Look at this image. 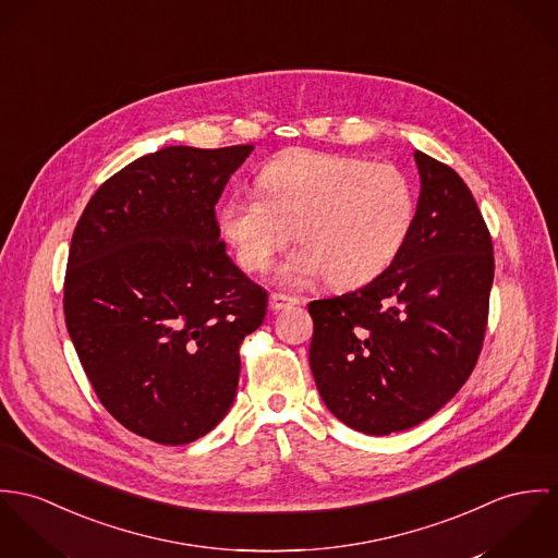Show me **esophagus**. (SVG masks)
<instances>
[{
	"label": "esophagus",
	"instance_id": "34e87169",
	"mask_svg": "<svg viewBox=\"0 0 558 558\" xmlns=\"http://www.w3.org/2000/svg\"><path fill=\"white\" fill-rule=\"evenodd\" d=\"M298 304H300V300L291 298V295H282V293H271L269 295V308L276 310V312L298 306Z\"/></svg>",
	"mask_w": 558,
	"mask_h": 558
}]
</instances>
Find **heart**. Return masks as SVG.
Wrapping results in <instances>:
<instances>
[{
  "label": "heart",
  "instance_id": "heart-1",
  "mask_svg": "<svg viewBox=\"0 0 558 558\" xmlns=\"http://www.w3.org/2000/svg\"><path fill=\"white\" fill-rule=\"evenodd\" d=\"M256 182L260 194H233L220 205L218 229L250 274L267 271L295 229L302 246L278 267L289 287L323 276L338 289L362 287L398 258L415 225L413 184L389 162L289 149Z\"/></svg>",
  "mask_w": 558,
  "mask_h": 558
}]
</instances>
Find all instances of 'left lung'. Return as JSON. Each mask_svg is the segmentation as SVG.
<instances>
[{"mask_svg":"<svg viewBox=\"0 0 558 558\" xmlns=\"http://www.w3.org/2000/svg\"><path fill=\"white\" fill-rule=\"evenodd\" d=\"M420 201L398 258L366 287L310 302V371L349 428L383 436L422 424L477 364L495 280L482 211L447 165L415 151Z\"/></svg>","mask_w":558,"mask_h":558,"instance_id":"obj_1","label":"left lung"}]
</instances>
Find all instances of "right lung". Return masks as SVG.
<instances>
[{"label": "right lung", "mask_w": 558, "mask_h": 558, "mask_svg": "<svg viewBox=\"0 0 558 558\" xmlns=\"http://www.w3.org/2000/svg\"><path fill=\"white\" fill-rule=\"evenodd\" d=\"M254 145L162 147L89 198L72 235L63 314L81 366L130 433L186 445L229 413L240 344L267 291L229 258L216 203Z\"/></svg>", "instance_id": "add662e5"}]
</instances>
